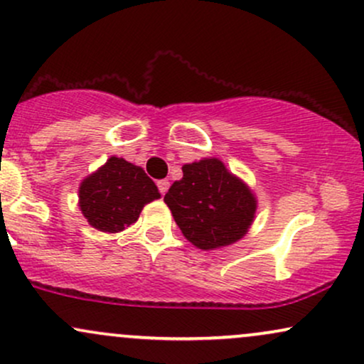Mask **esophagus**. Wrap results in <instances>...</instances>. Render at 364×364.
Returning a JSON list of instances; mask_svg holds the SVG:
<instances>
[{"label": "esophagus", "instance_id": "obj_1", "mask_svg": "<svg viewBox=\"0 0 364 364\" xmlns=\"http://www.w3.org/2000/svg\"><path fill=\"white\" fill-rule=\"evenodd\" d=\"M157 188L159 191H161V195H164L169 188V181L168 179H161V181H157Z\"/></svg>", "mask_w": 364, "mask_h": 364}]
</instances>
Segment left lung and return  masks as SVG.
Here are the masks:
<instances>
[{
  "label": "left lung",
  "mask_w": 364,
  "mask_h": 364,
  "mask_svg": "<svg viewBox=\"0 0 364 364\" xmlns=\"http://www.w3.org/2000/svg\"><path fill=\"white\" fill-rule=\"evenodd\" d=\"M188 241L214 250L241 240L253 223L257 200L219 159L183 166V178L164 196Z\"/></svg>",
  "instance_id": "8db88e82"
}]
</instances>
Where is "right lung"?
I'll return each instance as SVG.
<instances>
[{
	"mask_svg": "<svg viewBox=\"0 0 364 364\" xmlns=\"http://www.w3.org/2000/svg\"><path fill=\"white\" fill-rule=\"evenodd\" d=\"M78 196L82 214L90 225L104 232H118L139 219L145 203L161 195L144 169L111 157L83 179Z\"/></svg>",
	"mask_w": 364,
	"mask_h": 364,
	"instance_id": "right-lung-1",
	"label": "right lung"
}]
</instances>
